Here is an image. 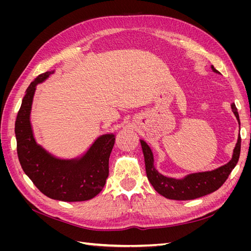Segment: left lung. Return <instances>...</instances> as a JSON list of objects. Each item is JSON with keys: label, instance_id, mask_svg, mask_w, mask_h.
I'll use <instances>...</instances> for the list:
<instances>
[{"label": "left lung", "instance_id": "8db88e82", "mask_svg": "<svg viewBox=\"0 0 251 251\" xmlns=\"http://www.w3.org/2000/svg\"><path fill=\"white\" fill-rule=\"evenodd\" d=\"M211 68L215 72L220 73L215 69L214 66ZM231 109L240 124L238 110L234 103L231 104ZM140 142L144 155V161H146V171L149 181L158 194L172 200H193L216 192L224 184L231 171L237 165L241 151V136H239L238 142L235 144L233 151L232 159L228 163L215 171L193 174L184 179L177 180L165 177L157 172L154 168V158L151 149L143 140Z\"/></svg>", "mask_w": 251, "mask_h": 251}]
</instances>
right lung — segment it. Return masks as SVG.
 Listing matches in <instances>:
<instances>
[{"label":"right lung","instance_id":"right-lung-1","mask_svg":"<svg viewBox=\"0 0 251 251\" xmlns=\"http://www.w3.org/2000/svg\"><path fill=\"white\" fill-rule=\"evenodd\" d=\"M52 72L40 74L26 90L16 120L17 151L23 171L47 197L65 202L86 201L101 192L109 176V158L115 143L113 135L98 138L79 160H59L37 146L30 126L35 86Z\"/></svg>","mask_w":251,"mask_h":251}]
</instances>
